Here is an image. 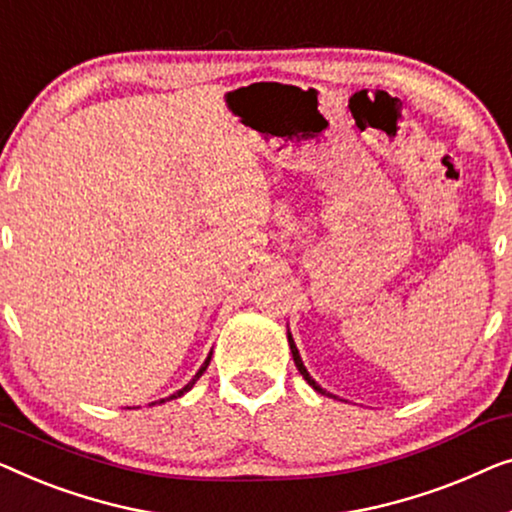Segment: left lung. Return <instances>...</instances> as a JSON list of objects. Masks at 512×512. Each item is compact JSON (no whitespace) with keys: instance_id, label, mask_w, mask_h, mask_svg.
<instances>
[{"instance_id":"8db88e82","label":"left lung","mask_w":512,"mask_h":512,"mask_svg":"<svg viewBox=\"0 0 512 512\" xmlns=\"http://www.w3.org/2000/svg\"><path fill=\"white\" fill-rule=\"evenodd\" d=\"M287 343H290V350H292L294 364H297V369H299L301 376H304L306 383L311 385L313 390L318 392V394H325V397H329V399H338L336 394H331V392H327V390H325V387L318 385V380H315V378L311 376V373H308V369H306V366H304V362H301V355H299V350H297V343H294V338H292V334H290V329H287ZM341 401H343V399H341Z\"/></svg>"}]
</instances>
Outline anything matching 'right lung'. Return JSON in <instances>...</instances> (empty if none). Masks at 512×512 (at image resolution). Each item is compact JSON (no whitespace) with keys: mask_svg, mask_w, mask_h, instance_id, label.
I'll use <instances>...</instances> for the list:
<instances>
[{"mask_svg":"<svg viewBox=\"0 0 512 512\" xmlns=\"http://www.w3.org/2000/svg\"><path fill=\"white\" fill-rule=\"evenodd\" d=\"M211 355H213V352H208V357L204 359V364H201V369H199L197 373H194V378L190 380V383H187L185 387H181V390H178V392H174V394H171V397H167V399L153 401V403H150V406H155V403H164V401H169V399H178V397H183V394H185V392H190V390H192V387H194V383H197V380H199L201 376H204V371L208 369V364H211Z\"/></svg>","mask_w":512,"mask_h":512,"instance_id":"right-lung-1","label":"right lung"}]
</instances>
